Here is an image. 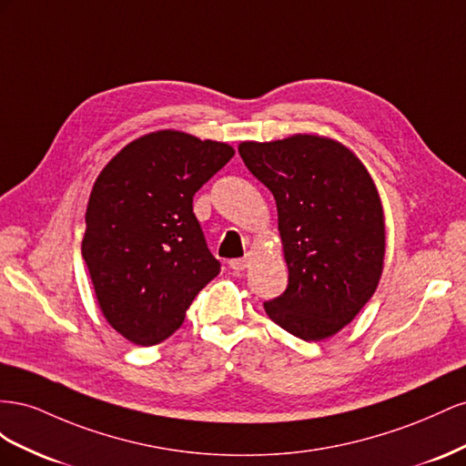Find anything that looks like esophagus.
Listing matches in <instances>:
<instances>
[{
	"mask_svg": "<svg viewBox=\"0 0 466 466\" xmlns=\"http://www.w3.org/2000/svg\"><path fill=\"white\" fill-rule=\"evenodd\" d=\"M228 265H230V269H234V271H244V269L248 268V265H249V256L238 258V259H230Z\"/></svg>",
	"mask_w": 466,
	"mask_h": 466,
	"instance_id": "obj_1",
	"label": "esophagus"
}]
</instances>
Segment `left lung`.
Masks as SVG:
<instances>
[{"label":"left lung","instance_id":"obj_1","mask_svg":"<svg viewBox=\"0 0 466 466\" xmlns=\"http://www.w3.org/2000/svg\"><path fill=\"white\" fill-rule=\"evenodd\" d=\"M277 203L289 268L281 297L263 302L275 324L304 341L331 338L375 295L387 232L373 177L348 146L318 135L238 146Z\"/></svg>","mask_w":466,"mask_h":466}]
</instances>
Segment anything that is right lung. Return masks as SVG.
<instances>
[{
  "label": "right lung",
  "instance_id": "obj_1",
  "mask_svg": "<svg viewBox=\"0 0 466 466\" xmlns=\"http://www.w3.org/2000/svg\"><path fill=\"white\" fill-rule=\"evenodd\" d=\"M232 156L224 142L157 130L127 144L93 183L82 256L105 320L128 341L169 338L220 273L193 195Z\"/></svg>",
  "mask_w": 466,
  "mask_h": 466
}]
</instances>
